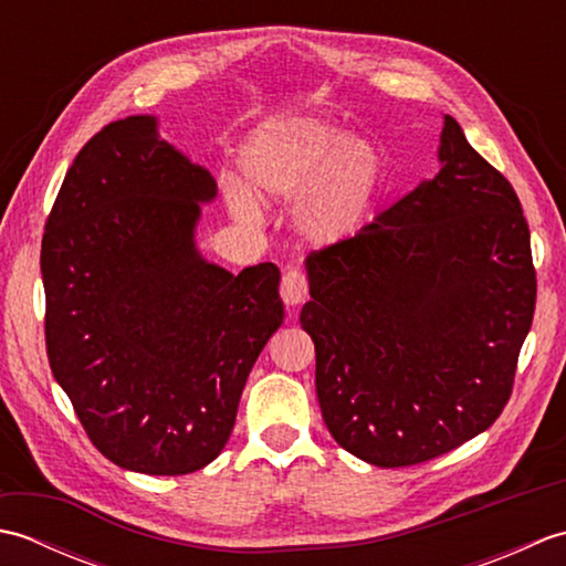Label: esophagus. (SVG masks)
I'll return each mask as SVG.
<instances>
[{"instance_id": "1", "label": "esophagus", "mask_w": 566, "mask_h": 566, "mask_svg": "<svg viewBox=\"0 0 566 566\" xmlns=\"http://www.w3.org/2000/svg\"><path fill=\"white\" fill-rule=\"evenodd\" d=\"M308 296V282H306V274L298 272V270H290L284 272L282 276V298L286 306H298L304 304Z\"/></svg>"}]
</instances>
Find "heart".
<instances>
[{
  "label": "heart",
  "mask_w": 566,
  "mask_h": 566,
  "mask_svg": "<svg viewBox=\"0 0 566 566\" xmlns=\"http://www.w3.org/2000/svg\"><path fill=\"white\" fill-rule=\"evenodd\" d=\"M245 185L268 199H302L296 221L316 245L355 235L379 195V158L367 140L316 116H276L245 138L238 155ZM240 219L255 216V203L231 189Z\"/></svg>",
  "instance_id": "obj_1"
}]
</instances>
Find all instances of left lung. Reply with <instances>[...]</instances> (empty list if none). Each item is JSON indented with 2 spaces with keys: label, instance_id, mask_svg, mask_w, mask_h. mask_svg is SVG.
<instances>
[{
  "label": "left lung",
  "instance_id": "obj_1",
  "mask_svg": "<svg viewBox=\"0 0 566 566\" xmlns=\"http://www.w3.org/2000/svg\"><path fill=\"white\" fill-rule=\"evenodd\" d=\"M440 172L355 238L306 258L302 328L335 442L411 467L506 406L535 314L531 231L511 182L444 116Z\"/></svg>",
  "mask_w": 566,
  "mask_h": 566
}]
</instances>
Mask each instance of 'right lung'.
Wrapping results in <instances>:
<instances>
[{"label": "right lung", "instance_id": "add662e5", "mask_svg": "<svg viewBox=\"0 0 566 566\" xmlns=\"http://www.w3.org/2000/svg\"><path fill=\"white\" fill-rule=\"evenodd\" d=\"M216 179L128 116L87 140L41 243L55 381L106 460L189 474L226 448L252 365L282 326L280 270L231 274L197 250Z\"/></svg>", "mask_w": 566, "mask_h": 566}]
</instances>
